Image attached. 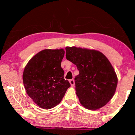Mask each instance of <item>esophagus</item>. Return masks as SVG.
Returning a JSON list of instances; mask_svg holds the SVG:
<instances>
[{"label": "esophagus", "instance_id": "obj_1", "mask_svg": "<svg viewBox=\"0 0 135 135\" xmlns=\"http://www.w3.org/2000/svg\"><path fill=\"white\" fill-rule=\"evenodd\" d=\"M69 82H70V83L71 84V86L73 87V86H74V80L71 79V80H69Z\"/></svg>", "mask_w": 135, "mask_h": 135}]
</instances>
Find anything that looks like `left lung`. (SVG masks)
Returning <instances> with one entry per match:
<instances>
[{"label": "left lung", "instance_id": "8db88e82", "mask_svg": "<svg viewBox=\"0 0 135 135\" xmlns=\"http://www.w3.org/2000/svg\"><path fill=\"white\" fill-rule=\"evenodd\" d=\"M66 58L77 66L76 94L84 108L96 110L113 97L118 79L111 64L104 55L95 49L65 47Z\"/></svg>", "mask_w": 135, "mask_h": 135}]
</instances>
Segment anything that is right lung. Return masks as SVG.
I'll return each instance as SVG.
<instances>
[{"mask_svg":"<svg viewBox=\"0 0 135 135\" xmlns=\"http://www.w3.org/2000/svg\"><path fill=\"white\" fill-rule=\"evenodd\" d=\"M64 49H44L30 59L24 68L22 80L25 89L36 104L43 109L60 103L70 87L65 80L61 64Z\"/></svg>","mask_w":135,"mask_h":135,"instance_id":"right-lung-1","label":"right lung"}]
</instances>
